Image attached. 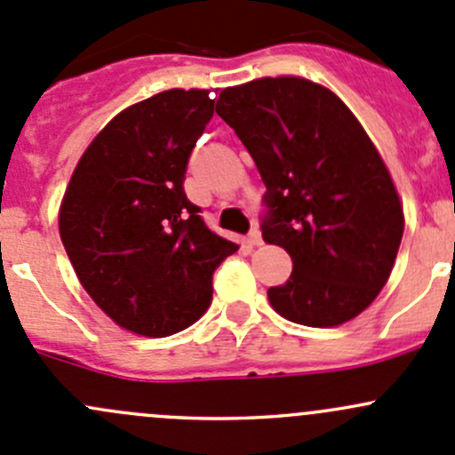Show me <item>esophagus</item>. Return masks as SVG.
<instances>
[{
  "mask_svg": "<svg viewBox=\"0 0 455 455\" xmlns=\"http://www.w3.org/2000/svg\"><path fill=\"white\" fill-rule=\"evenodd\" d=\"M249 244H251V246H259V244H261V233H259V228H251V233H249Z\"/></svg>",
  "mask_w": 455,
  "mask_h": 455,
  "instance_id": "34e87169",
  "label": "esophagus"
}]
</instances>
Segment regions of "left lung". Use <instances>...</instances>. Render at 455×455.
Instances as JSON below:
<instances>
[{
	"label": "left lung",
	"mask_w": 455,
	"mask_h": 455,
	"mask_svg": "<svg viewBox=\"0 0 455 455\" xmlns=\"http://www.w3.org/2000/svg\"><path fill=\"white\" fill-rule=\"evenodd\" d=\"M215 112L235 130L266 185V244L292 259L268 288L277 315L334 328L363 313L387 283L405 213L387 164L328 87L264 76L220 92Z\"/></svg>",
	"instance_id": "1"
}]
</instances>
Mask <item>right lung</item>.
<instances>
[{
	"mask_svg": "<svg viewBox=\"0 0 455 455\" xmlns=\"http://www.w3.org/2000/svg\"><path fill=\"white\" fill-rule=\"evenodd\" d=\"M213 105L209 90L173 87L118 112L87 145L59 206L81 286L140 337L196 323L211 306L213 270L240 249L206 228L182 187Z\"/></svg>",
	"mask_w": 455,
	"mask_h": 455,
	"instance_id": "right-lung-1",
	"label": "right lung"
}]
</instances>
